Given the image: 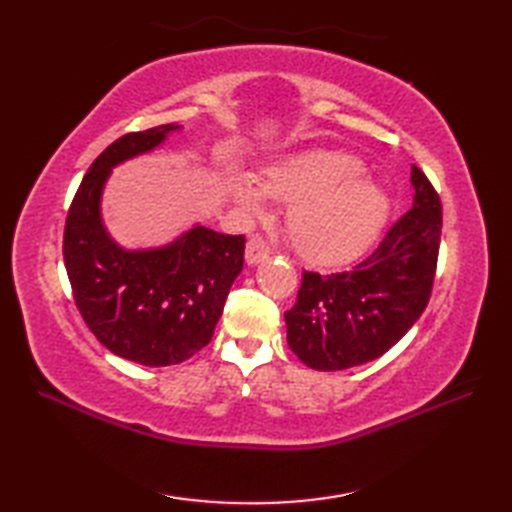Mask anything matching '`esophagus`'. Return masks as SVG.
Here are the masks:
<instances>
[{
	"label": "esophagus",
	"instance_id": "esophagus-1",
	"mask_svg": "<svg viewBox=\"0 0 512 512\" xmlns=\"http://www.w3.org/2000/svg\"><path fill=\"white\" fill-rule=\"evenodd\" d=\"M270 255V246L264 242L262 237H250L246 244V262L253 266L259 264L262 259H266Z\"/></svg>",
	"mask_w": 512,
	"mask_h": 512
}]
</instances>
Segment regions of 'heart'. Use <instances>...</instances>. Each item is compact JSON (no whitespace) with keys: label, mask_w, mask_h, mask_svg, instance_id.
Here are the masks:
<instances>
[{"label":"heart","mask_w":512,"mask_h":512,"mask_svg":"<svg viewBox=\"0 0 512 512\" xmlns=\"http://www.w3.org/2000/svg\"><path fill=\"white\" fill-rule=\"evenodd\" d=\"M262 188L290 204L286 231L297 255L314 266L352 262L374 242L389 211L387 193L345 151L312 149L266 167ZM237 198L250 213L264 209V192L244 180Z\"/></svg>","instance_id":"heart-1"}]
</instances>
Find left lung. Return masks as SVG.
I'll return each instance as SVG.
<instances>
[{
  "mask_svg": "<svg viewBox=\"0 0 512 512\" xmlns=\"http://www.w3.org/2000/svg\"><path fill=\"white\" fill-rule=\"evenodd\" d=\"M413 206L363 262L343 273L303 270L286 312L288 345L319 372L374 361L420 319L436 279L442 204L420 167H411Z\"/></svg>",
  "mask_w": 512,
  "mask_h": 512,
  "instance_id": "obj_1",
  "label": "left lung"
}]
</instances>
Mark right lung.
Returning <instances> with one entry per match:
<instances>
[{"label": "right lung", "instance_id": "add662e5", "mask_svg": "<svg viewBox=\"0 0 512 512\" xmlns=\"http://www.w3.org/2000/svg\"><path fill=\"white\" fill-rule=\"evenodd\" d=\"M178 125L125 134L92 162L63 231L72 297L107 350L147 367L187 361L211 341L224 301L244 268V235L193 226L154 250H125L101 222V191L118 162L158 147Z\"/></svg>", "mask_w": 512, "mask_h": 512}]
</instances>
